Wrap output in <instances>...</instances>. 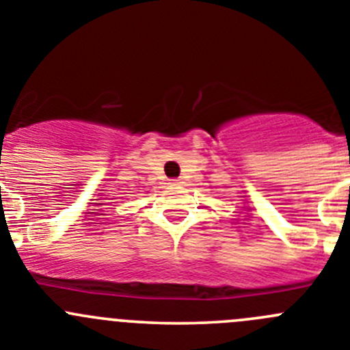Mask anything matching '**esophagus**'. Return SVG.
<instances>
[{
  "mask_svg": "<svg viewBox=\"0 0 350 350\" xmlns=\"http://www.w3.org/2000/svg\"><path fill=\"white\" fill-rule=\"evenodd\" d=\"M181 179H171V185H181Z\"/></svg>",
  "mask_w": 350,
  "mask_h": 350,
  "instance_id": "esophagus-1",
  "label": "esophagus"
}]
</instances>
